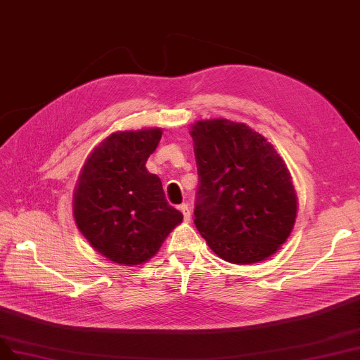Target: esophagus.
Instances as JSON below:
<instances>
[{"instance_id":"obj_1","label":"esophagus","mask_w":360,"mask_h":360,"mask_svg":"<svg viewBox=\"0 0 360 360\" xmlns=\"http://www.w3.org/2000/svg\"><path fill=\"white\" fill-rule=\"evenodd\" d=\"M179 209H181V212H182V215H184V221H190L191 219V209H190V206L188 205H181L179 206Z\"/></svg>"}]
</instances>
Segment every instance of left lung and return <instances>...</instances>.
<instances>
[{
    "label": "left lung",
    "instance_id": "1",
    "mask_svg": "<svg viewBox=\"0 0 360 360\" xmlns=\"http://www.w3.org/2000/svg\"><path fill=\"white\" fill-rule=\"evenodd\" d=\"M198 172L194 224L222 259L254 264L286 242L297 193L274 146L245 123L203 120L191 127Z\"/></svg>",
    "mask_w": 360,
    "mask_h": 360
}]
</instances>
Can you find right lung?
Instances as JSON below:
<instances>
[{"label":"right lung","instance_id":"1","mask_svg":"<svg viewBox=\"0 0 360 360\" xmlns=\"http://www.w3.org/2000/svg\"><path fill=\"white\" fill-rule=\"evenodd\" d=\"M162 129L117 131L86 160L74 191L78 230L101 255L139 265L157 254L182 221L162 181L145 167L162 139Z\"/></svg>","mask_w":360,"mask_h":360}]
</instances>
